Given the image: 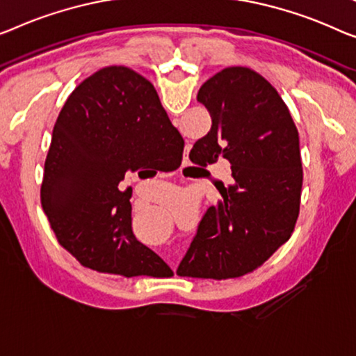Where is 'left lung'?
Masks as SVG:
<instances>
[{
    "instance_id": "1",
    "label": "left lung",
    "mask_w": 356,
    "mask_h": 356,
    "mask_svg": "<svg viewBox=\"0 0 356 356\" xmlns=\"http://www.w3.org/2000/svg\"><path fill=\"white\" fill-rule=\"evenodd\" d=\"M211 131L190 152L208 166L225 158L230 184L206 211L177 275L227 280L267 261L293 235L299 216L302 161L299 132L272 84L246 67L211 76L196 95Z\"/></svg>"
}]
</instances>
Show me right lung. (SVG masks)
I'll list each match as a JSON object with an SVG mask.
<instances>
[{"instance_id":"obj_1","label":"right lung","mask_w":356,"mask_h":356,"mask_svg":"<svg viewBox=\"0 0 356 356\" xmlns=\"http://www.w3.org/2000/svg\"><path fill=\"white\" fill-rule=\"evenodd\" d=\"M184 139L153 84L127 67H105L60 110L44 163L41 204L57 241L95 272L164 277L171 268L132 233L131 172L177 169Z\"/></svg>"}]
</instances>
